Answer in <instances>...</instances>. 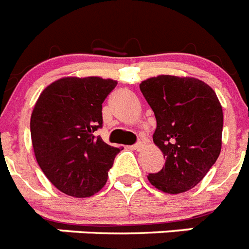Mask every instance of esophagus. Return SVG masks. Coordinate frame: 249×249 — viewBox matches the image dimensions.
I'll use <instances>...</instances> for the list:
<instances>
[{"label": "esophagus", "instance_id": "1", "mask_svg": "<svg viewBox=\"0 0 249 249\" xmlns=\"http://www.w3.org/2000/svg\"><path fill=\"white\" fill-rule=\"evenodd\" d=\"M143 145H145V141H143V139H140L139 141H137V142L135 143V145H133V149L137 150V151H139V150L142 149Z\"/></svg>", "mask_w": 249, "mask_h": 249}]
</instances>
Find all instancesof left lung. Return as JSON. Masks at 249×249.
Returning <instances> with one entry per match:
<instances>
[{
    "label": "left lung",
    "instance_id": "left-lung-1",
    "mask_svg": "<svg viewBox=\"0 0 249 249\" xmlns=\"http://www.w3.org/2000/svg\"><path fill=\"white\" fill-rule=\"evenodd\" d=\"M151 107L157 129L154 143L163 151L165 165L147 176L166 194H180L202 180L219 158L223 109L210 86L194 77L161 75L140 84Z\"/></svg>",
    "mask_w": 249,
    "mask_h": 249
}]
</instances>
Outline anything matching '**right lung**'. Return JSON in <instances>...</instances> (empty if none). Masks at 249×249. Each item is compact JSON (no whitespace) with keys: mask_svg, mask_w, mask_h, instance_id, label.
<instances>
[{"mask_svg":"<svg viewBox=\"0 0 249 249\" xmlns=\"http://www.w3.org/2000/svg\"><path fill=\"white\" fill-rule=\"evenodd\" d=\"M117 81L65 77L39 96L30 118L36 161L51 183L72 197H89L104 187L121 149L95 132L103 127L102 104Z\"/></svg>","mask_w":249,"mask_h":249,"instance_id":"add662e5","label":"right lung"}]
</instances>
